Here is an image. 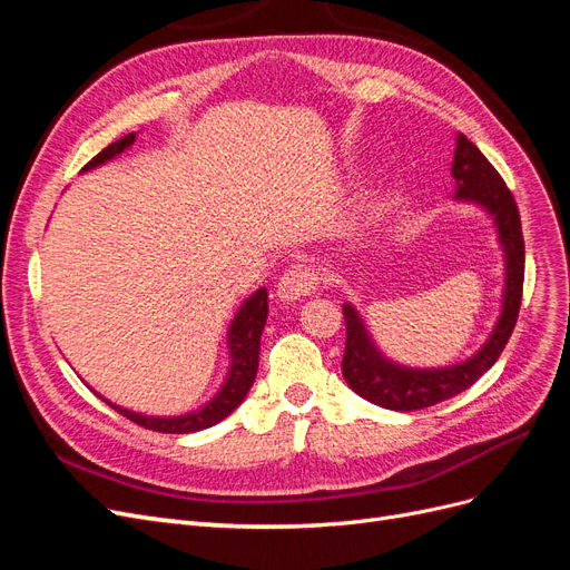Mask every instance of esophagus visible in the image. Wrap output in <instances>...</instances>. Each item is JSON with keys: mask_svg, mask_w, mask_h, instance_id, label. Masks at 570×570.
Here are the masks:
<instances>
[{"mask_svg": "<svg viewBox=\"0 0 570 570\" xmlns=\"http://www.w3.org/2000/svg\"><path fill=\"white\" fill-rule=\"evenodd\" d=\"M320 277L309 267H291L282 274V279L277 284V298L282 303H296L305 296H309L312 291H315Z\"/></svg>", "mask_w": 570, "mask_h": 570, "instance_id": "34e87169", "label": "esophagus"}]
</instances>
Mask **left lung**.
I'll use <instances>...</instances> for the list:
<instances>
[{
	"instance_id": "8db88e82",
	"label": "left lung",
	"mask_w": 570,
	"mask_h": 570,
	"mask_svg": "<svg viewBox=\"0 0 570 570\" xmlns=\"http://www.w3.org/2000/svg\"><path fill=\"white\" fill-rule=\"evenodd\" d=\"M452 177V198L459 204H473L485 210L492 217L494 232H498V244L504 255L500 317L494 322L485 343L471 357L448 366H407L391 360L381 351L355 305L345 303L343 376L360 397L385 410H424L471 389L500 360L513 326H517L525 269V248L517 200H513L500 173L479 151V146L471 144L464 135H456Z\"/></svg>"
}]
</instances>
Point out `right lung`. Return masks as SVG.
I'll return each mask as SVG.
<instances>
[{"label": "right lung", "mask_w": 570, "mask_h": 570, "mask_svg": "<svg viewBox=\"0 0 570 570\" xmlns=\"http://www.w3.org/2000/svg\"><path fill=\"white\" fill-rule=\"evenodd\" d=\"M135 139H137V132H130L122 139L108 144L101 154H97L85 165L82 173L95 170V168H99V165L118 158L122 151L130 149ZM265 322H267V288L263 286L255 291L253 296H248L242 305H238L236 315L229 324V332H227L229 366H227V376H225L223 385H219V391L208 402H204V405L191 410V412L177 414V416L141 414V412H132V410L116 405V402L99 395L95 389H91V385H89V391L99 395L108 407H114L118 414L127 416L144 429H151L158 433H196V431L210 429L217 424V421L229 416L248 395L250 385L255 381V374H258L261 336H263Z\"/></svg>", "instance_id": "add662e5"}]
</instances>
